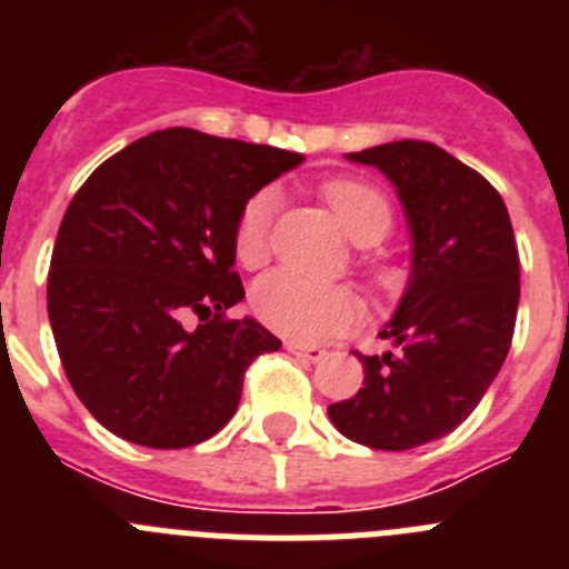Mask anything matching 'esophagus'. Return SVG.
<instances>
[{
  "label": "esophagus",
  "mask_w": 569,
  "mask_h": 569,
  "mask_svg": "<svg viewBox=\"0 0 569 569\" xmlns=\"http://www.w3.org/2000/svg\"><path fill=\"white\" fill-rule=\"evenodd\" d=\"M288 350L293 356H299V359L305 361H313V365H319L325 356H328V350L325 347H316V345H299V341H288Z\"/></svg>",
  "instance_id": "34e87169"
}]
</instances>
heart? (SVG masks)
Here are the masks:
<instances>
[{
	"instance_id": "1",
	"label": "heart",
	"mask_w": 569,
	"mask_h": 569,
	"mask_svg": "<svg viewBox=\"0 0 569 569\" xmlns=\"http://www.w3.org/2000/svg\"><path fill=\"white\" fill-rule=\"evenodd\" d=\"M341 228L359 244L385 239L393 224V210L373 184L359 179H333L321 188ZM276 188H259L244 199L233 224V256L244 268H256L268 256ZM250 308L261 325L293 341H325L347 333L361 321V301L341 284L305 279L293 270H273L256 281Z\"/></svg>"
}]
</instances>
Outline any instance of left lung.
<instances>
[{
  "instance_id": "obj_1",
  "label": "left lung",
  "mask_w": 569,
  "mask_h": 569,
  "mask_svg": "<svg viewBox=\"0 0 569 569\" xmlns=\"http://www.w3.org/2000/svg\"><path fill=\"white\" fill-rule=\"evenodd\" d=\"M347 159L393 182L413 270L379 333L393 350L356 353L365 387L328 416L350 441L413 450L453 433L499 376L519 310V250L499 190L439 144L401 139Z\"/></svg>"
}]
</instances>
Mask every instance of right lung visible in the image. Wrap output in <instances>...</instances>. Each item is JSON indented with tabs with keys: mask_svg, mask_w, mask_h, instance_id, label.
<instances>
[{
	"mask_svg": "<svg viewBox=\"0 0 569 569\" xmlns=\"http://www.w3.org/2000/svg\"><path fill=\"white\" fill-rule=\"evenodd\" d=\"M270 144L168 128L88 176L64 210L48 316L70 387L119 439L179 450L233 419L244 370L281 341L244 299L233 224L250 193L301 164ZM196 312L188 331L181 316Z\"/></svg>",
	"mask_w": 569,
	"mask_h": 569,
	"instance_id": "1",
	"label": "right lung"
}]
</instances>
